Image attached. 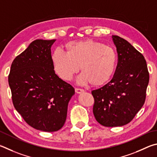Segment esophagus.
I'll use <instances>...</instances> for the list:
<instances>
[{
    "label": "esophagus",
    "instance_id": "1",
    "mask_svg": "<svg viewBox=\"0 0 157 157\" xmlns=\"http://www.w3.org/2000/svg\"><path fill=\"white\" fill-rule=\"evenodd\" d=\"M75 92L77 94H81V93L83 92L84 90L83 89H80V88H75Z\"/></svg>",
    "mask_w": 157,
    "mask_h": 157
}]
</instances>
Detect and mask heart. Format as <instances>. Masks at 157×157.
<instances>
[{
  "label": "heart",
  "mask_w": 157,
  "mask_h": 157,
  "mask_svg": "<svg viewBox=\"0 0 157 157\" xmlns=\"http://www.w3.org/2000/svg\"><path fill=\"white\" fill-rule=\"evenodd\" d=\"M55 72L62 80L71 81L79 70L78 83L100 86L112 78L116 70L117 55L111 47L91 39L71 41L65 45V53L57 49L52 56Z\"/></svg>",
  "instance_id": "obj_1"
}]
</instances>
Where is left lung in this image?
<instances>
[{
	"mask_svg": "<svg viewBox=\"0 0 157 157\" xmlns=\"http://www.w3.org/2000/svg\"><path fill=\"white\" fill-rule=\"evenodd\" d=\"M117 48L118 63L112 80L92 91L93 113L105 127L128 124L144 105L149 83V72L143 54L127 40L112 36Z\"/></svg>",
	"mask_w": 157,
	"mask_h": 157,
	"instance_id": "left-lung-1",
	"label": "left lung"
}]
</instances>
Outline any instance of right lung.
Wrapping results in <instances>:
<instances>
[{
	"mask_svg": "<svg viewBox=\"0 0 157 157\" xmlns=\"http://www.w3.org/2000/svg\"><path fill=\"white\" fill-rule=\"evenodd\" d=\"M53 40H35L15 58L8 82L12 102L27 124L56 132L65 124L74 87L58 76L52 60Z\"/></svg>",
	"mask_w": 157,
	"mask_h": 157,
	"instance_id": "1",
	"label": "right lung"
}]
</instances>
